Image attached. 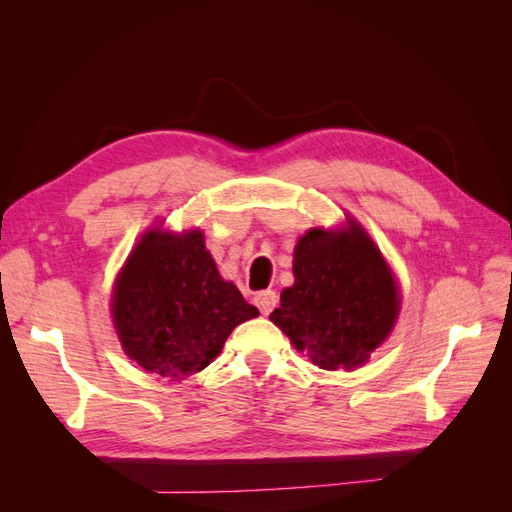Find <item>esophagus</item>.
Here are the masks:
<instances>
[{
	"label": "esophagus",
	"instance_id": "obj_1",
	"mask_svg": "<svg viewBox=\"0 0 512 512\" xmlns=\"http://www.w3.org/2000/svg\"><path fill=\"white\" fill-rule=\"evenodd\" d=\"M256 305H258V309L262 314H271L273 309H275V305H277V294H275V290H262V292H258L256 294Z\"/></svg>",
	"mask_w": 512,
	"mask_h": 512
}]
</instances>
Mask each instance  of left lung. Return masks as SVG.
<instances>
[{
  "instance_id": "8db88e82",
  "label": "left lung",
  "mask_w": 512,
  "mask_h": 512,
  "mask_svg": "<svg viewBox=\"0 0 512 512\" xmlns=\"http://www.w3.org/2000/svg\"><path fill=\"white\" fill-rule=\"evenodd\" d=\"M294 286L269 316L322 369H352L391 333L399 294L359 226L309 230L294 247Z\"/></svg>"
}]
</instances>
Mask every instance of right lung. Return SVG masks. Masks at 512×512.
<instances>
[{
	"label": "right lung",
	"mask_w": 512,
	"mask_h": 512,
	"mask_svg": "<svg viewBox=\"0 0 512 512\" xmlns=\"http://www.w3.org/2000/svg\"><path fill=\"white\" fill-rule=\"evenodd\" d=\"M258 309L224 282L205 250L203 232L181 237L151 230L123 267L113 320L132 361L162 378L205 369L237 324Z\"/></svg>",
	"instance_id": "1"
}]
</instances>
